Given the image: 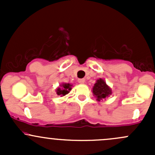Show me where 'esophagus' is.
I'll return each instance as SVG.
<instances>
[{
  "mask_svg": "<svg viewBox=\"0 0 155 155\" xmlns=\"http://www.w3.org/2000/svg\"><path fill=\"white\" fill-rule=\"evenodd\" d=\"M78 82L80 84H83L85 82V79H78Z\"/></svg>",
  "mask_w": 155,
  "mask_h": 155,
  "instance_id": "1",
  "label": "esophagus"
}]
</instances>
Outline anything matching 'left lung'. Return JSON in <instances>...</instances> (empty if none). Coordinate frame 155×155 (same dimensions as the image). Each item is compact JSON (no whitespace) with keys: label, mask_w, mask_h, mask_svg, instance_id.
Here are the masks:
<instances>
[{"label":"left lung","mask_w":155,"mask_h":155,"mask_svg":"<svg viewBox=\"0 0 155 155\" xmlns=\"http://www.w3.org/2000/svg\"><path fill=\"white\" fill-rule=\"evenodd\" d=\"M92 91L94 96H95L98 101L102 99H105L106 97L112 94V90L103 79H99L97 80L92 89Z\"/></svg>","instance_id":"8db88e82"}]
</instances>
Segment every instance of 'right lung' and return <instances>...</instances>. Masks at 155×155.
Returning <instances> with one entry per match:
<instances>
[{
    "mask_svg": "<svg viewBox=\"0 0 155 155\" xmlns=\"http://www.w3.org/2000/svg\"><path fill=\"white\" fill-rule=\"evenodd\" d=\"M72 85H70V83H62L60 85V87H58L56 90V93L58 95L61 97L65 96L66 94L70 92V91L72 88Z\"/></svg>",
    "mask_w": 155,
    "mask_h": 155,
    "instance_id": "1",
    "label": "right lung"
}]
</instances>
